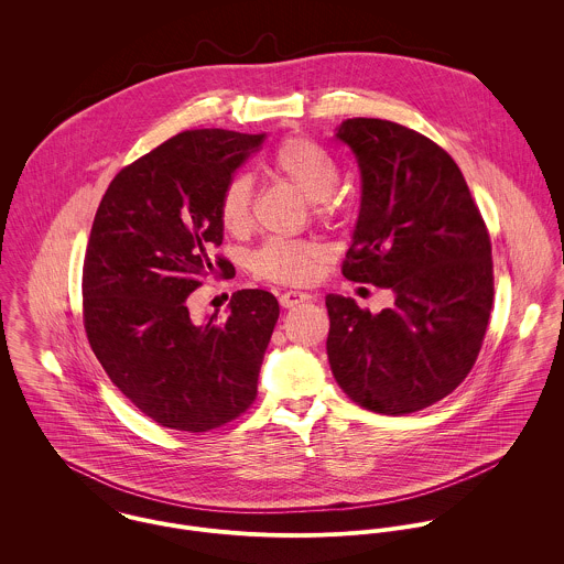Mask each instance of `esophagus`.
<instances>
[{"mask_svg":"<svg viewBox=\"0 0 564 564\" xmlns=\"http://www.w3.org/2000/svg\"><path fill=\"white\" fill-rule=\"evenodd\" d=\"M308 300H311L308 293L286 291V293L280 295V306H282V308H295V306H300V304H304V302H308Z\"/></svg>","mask_w":564,"mask_h":564,"instance_id":"esophagus-1","label":"esophagus"}]
</instances>
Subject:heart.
<instances>
[{
    "instance_id": "b5f03b06",
    "label": "heart",
    "mask_w": 564,
    "mask_h": 564,
    "mask_svg": "<svg viewBox=\"0 0 564 564\" xmlns=\"http://www.w3.org/2000/svg\"><path fill=\"white\" fill-rule=\"evenodd\" d=\"M271 171L295 186L306 199L317 204L325 215L329 197L340 180L334 159L311 139H286L271 159ZM221 226L241 235L251 221V180L235 175L226 182L219 199ZM325 256L322 242L311 239H271L249 256V269L256 278L278 284H304L313 280Z\"/></svg>"
}]
</instances>
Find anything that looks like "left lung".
<instances>
[{
    "label": "left lung",
    "instance_id": "obj_1",
    "mask_svg": "<svg viewBox=\"0 0 564 564\" xmlns=\"http://www.w3.org/2000/svg\"><path fill=\"white\" fill-rule=\"evenodd\" d=\"M336 139L362 177L351 282L391 289L378 315L327 295V360L351 402L408 414L447 398L471 371L492 308V258L482 215L454 159L387 119H345Z\"/></svg>",
    "mask_w": 564,
    "mask_h": 564
}]
</instances>
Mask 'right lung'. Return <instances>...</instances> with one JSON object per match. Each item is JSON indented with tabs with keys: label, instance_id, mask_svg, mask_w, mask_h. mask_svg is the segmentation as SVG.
<instances>
[{
	"label": "right lung",
	"instance_id": "obj_1",
	"mask_svg": "<svg viewBox=\"0 0 564 564\" xmlns=\"http://www.w3.org/2000/svg\"><path fill=\"white\" fill-rule=\"evenodd\" d=\"M262 141L180 132L123 166L97 208L82 269L84 329L112 384L162 427L208 432L256 400L278 300L242 289L226 317L202 325L186 300L204 278L235 273L210 258L224 241L219 199Z\"/></svg>",
	"mask_w": 564,
	"mask_h": 564
}]
</instances>
